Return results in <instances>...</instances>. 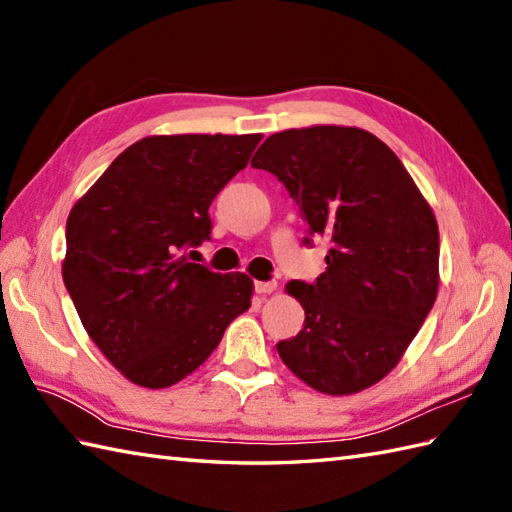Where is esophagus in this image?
I'll list each match as a JSON object with an SVG mask.
<instances>
[{
    "instance_id": "34e87169",
    "label": "esophagus",
    "mask_w": 512,
    "mask_h": 512,
    "mask_svg": "<svg viewBox=\"0 0 512 512\" xmlns=\"http://www.w3.org/2000/svg\"><path fill=\"white\" fill-rule=\"evenodd\" d=\"M275 290H277L275 281H255V292H259V295H270V292Z\"/></svg>"
}]
</instances>
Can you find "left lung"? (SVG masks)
<instances>
[{"instance_id":"left-lung-1","label":"left lung","mask_w":512,"mask_h":512,"mask_svg":"<svg viewBox=\"0 0 512 512\" xmlns=\"http://www.w3.org/2000/svg\"><path fill=\"white\" fill-rule=\"evenodd\" d=\"M297 202L312 237L330 242L314 284L290 281L303 330L281 361L321 394H356L385 378L438 297L440 235L398 156L358 127L317 125L266 138L250 162Z\"/></svg>"}]
</instances>
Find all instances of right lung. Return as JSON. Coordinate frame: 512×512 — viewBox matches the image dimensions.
Listing matches in <instances>:
<instances>
[{
  "label": "right lung",
  "instance_id": "1",
  "mask_svg": "<svg viewBox=\"0 0 512 512\" xmlns=\"http://www.w3.org/2000/svg\"><path fill=\"white\" fill-rule=\"evenodd\" d=\"M259 140L143 138L72 206L63 284L90 339L132 383L176 385L250 308V277L213 273L186 253L211 239L209 206Z\"/></svg>",
  "mask_w": 512,
  "mask_h": 512
}]
</instances>
